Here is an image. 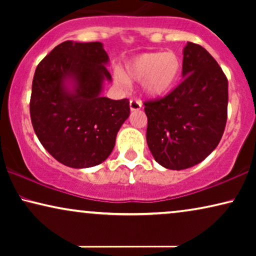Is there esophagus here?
Masks as SVG:
<instances>
[{
  "label": "esophagus",
  "mask_w": 256,
  "mask_h": 256,
  "mask_svg": "<svg viewBox=\"0 0 256 256\" xmlns=\"http://www.w3.org/2000/svg\"><path fill=\"white\" fill-rule=\"evenodd\" d=\"M129 107H130V110H141V107H142V104H141V101L140 100H130L129 101Z\"/></svg>",
  "instance_id": "1"
}]
</instances>
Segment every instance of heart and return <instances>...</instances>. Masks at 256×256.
I'll use <instances>...</instances> for the list:
<instances>
[{"label": "heart", "instance_id": "obj_1", "mask_svg": "<svg viewBox=\"0 0 256 256\" xmlns=\"http://www.w3.org/2000/svg\"><path fill=\"white\" fill-rule=\"evenodd\" d=\"M183 62L172 52H146L129 59L126 71L116 68L115 80L127 87L129 82H141L142 92L146 96L160 98L170 93L180 82Z\"/></svg>", "mask_w": 256, "mask_h": 256}]
</instances>
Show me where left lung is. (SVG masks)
<instances>
[{"instance_id": "1", "label": "left lung", "mask_w": 256, "mask_h": 256, "mask_svg": "<svg viewBox=\"0 0 256 256\" xmlns=\"http://www.w3.org/2000/svg\"><path fill=\"white\" fill-rule=\"evenodd\" d=\"M182 76L169 94L144 102L146 143L156 162L171 170L204 160L219 144L227 121L228 82L200 45L186 44Z\"/></svg>"}]
</instances>
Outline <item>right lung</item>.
Instances as JSON below:
<instances>
[{"instance_id":"1","label":"right lung","mask_w":256,"mask_h":256,"mask_svg":"<svg viewBox=\"0 0 256 256\" xmlns=\"http://www.w3.org/2000/svg\"><path fill=\"white\" fill-rule=\"evenodd\" d=\"M108 54L100 42L59 44L38 64L32 80L30 116L38 140L64 166L102 163L130 113L129 100L101 96ZM75 80V90L64 82Z\"/></svg>"}]
</instances>
